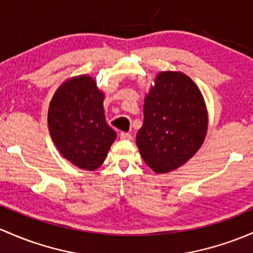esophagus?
I'll return each mask as SVG.
<instances>
[{
  "instance_id": "34e87169",
  "label": "esophagus",
  "mask_w": 253,
  "mask_h": 253,
  "mask_svg": "<svg viewBox=\"0 0 253 253\" xmlns=\"http://www.w3.org/2000/svg\"><path fill=\"white\" fill-rule=\"evenodd\" d=\"M120 138H121V139L131 140L132 139V134L131 133H127V132H121V133H120Z\"/></svg>"
}]
</instances>
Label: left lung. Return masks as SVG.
Segmentation results:
<instances>
[{"instance_id":"8db88e82","label":"left lung","mask_w":253,"mask_h":253,"mask_svg":"<svg viewBox=\"0 0 253 253\" xmlns=\"http://www.w3.org/2000/svg\"><path fill=\"white\" fill-rule=\"evenodd\" d=\"M206 132L207 111L198 86L182 73L159 74L135 138L143 160L156 173L173 171L199 150Z\"/></svg>"}]
</instances>
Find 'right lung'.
<instances>
[{
  "mask_svg": "<svg viewBox=\"0 0 253 253\" xmlns=\"http://www.w3.org/2000/svg\"><path fill=\"white\" fill-rule=\"evenodd\" d=\"M104 94L94 80L82 75L58 88L48 109V128L55 147L80 169H98L116 133L105 121Z\"/></svg>",
  "mask_w": 253,
  "mask_h": 253,
  "instance_id": "add662e5",
  "label": "right lung"
}]
</instances>
